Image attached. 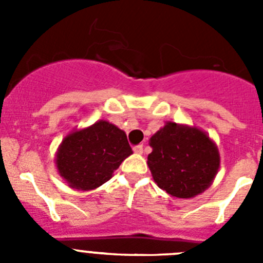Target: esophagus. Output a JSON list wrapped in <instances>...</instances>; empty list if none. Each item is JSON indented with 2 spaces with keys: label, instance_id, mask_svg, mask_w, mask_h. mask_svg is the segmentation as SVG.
I'll return each instance as SVG.
<instances>
[{
  "label": "esophagus",
  "instance_id": "esophagus-1",
  "mask_svg": "<svg viewBox=\"0 0 263 263\" xmlns=\"http://www.w3.org/2000/svg\"><path fill=\"white\" fill-rule=\"evenodd\" d=\"M133 150H134V153H137V154H142V153H143V145H141V143H139V145H136L133 147Z\"/></svg>",
  "mask_w": 263,
  "mask_h": 263
}]
</instances>
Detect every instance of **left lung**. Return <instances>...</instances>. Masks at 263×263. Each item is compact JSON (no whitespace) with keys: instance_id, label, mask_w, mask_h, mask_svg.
Masks as SVG:
<instances>
[{"instance_id":"obj_1","label":"left lung","mask_w":263,"mask_h":263,"mask_svg":"<svg viewBox=\"0 0 263 263\" xmlns=\"http://www.w3.org/2000/svg\"><path fill=\"white\" fill-rule=\"evenodd\" d=\"M147 164L158 187L188 199L210 187L220 166L215 143L196 127L168 122L150 139Z\"/></svg>"}]
</instances>
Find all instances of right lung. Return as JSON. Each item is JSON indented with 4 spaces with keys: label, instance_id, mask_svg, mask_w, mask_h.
Segmentation results:
<instances>
[{
    "label": "right lung",
    "instance_id": "right-lung-1",
    "mask_svg": "<svg viewBox=\"0 0 263 263\" xmlns=\"http://www.w3.org/2000/svg\"><path fill=\"white\" fill-rule=\"evenodd\" d=\"M132 153L125 132L108 121H99L64 138L57 166L69 187L88 191L108 182Z\"/></svg>",
    "mask_w": 263,
    "mask_h": 263
}]
</instances>
